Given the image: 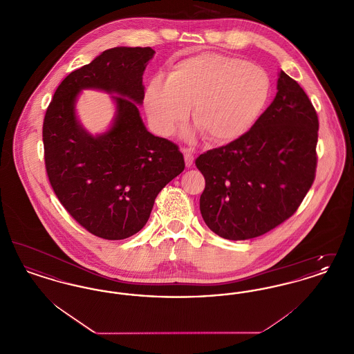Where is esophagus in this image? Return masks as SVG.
<instances>
[{
	"mask_svg": "<svg viewBox=\"0 0 354 354\" xmlns=\"http://www.w3.org/2000/svg\"><path fill=\"white\" fill-rule=\"evenodd\" d=\"M182 152L185 155V166L191 167L192 163H194V153H192L191 150H188V149H182Z\"/></svg>",
	"mask_w": 354,
	"mask_h": 354,
	"instance_id": "1",
	"label": "esophagus"
}]
</instances>
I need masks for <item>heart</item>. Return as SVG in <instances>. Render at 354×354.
<instances>
[{"label":"heart","mask_w":354,"mask_h":354,"mask_svg":"<svg viewBox=\"0 0 354 354\" xmlns=\"http://www.w3.org/2000/svg\"><path fill=\"white\" fill-rule=\"evenodd\" d=\"M270 81L264 68L225 54L207 51L175 65L169 75L156 73L145 93V107L153 130L169 135L194 118L215 143L245 134L270 98Z\"/></svg>","instance_id":"obj_1"}]
</instances>
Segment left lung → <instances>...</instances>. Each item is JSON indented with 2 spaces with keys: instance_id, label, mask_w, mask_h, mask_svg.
<instances>
[{
  "instance_id": "obj_1",
  "label": "left lung",
  "mask_w": 354,
  "mask_h": 354,
  "mask_svg": "<svg viewBox=\"0 0 354 354\" xmlns=\"http://www.w3.org/2000/svg\"><path fill=\"white\" fill-rule=\"evenodd\" d=\"M319 117L281 70L277 93L251 130L196 158L205 179L201 212L228 240L264 235L289 219L315 182Z\"/></svg>"
}]
</instances>
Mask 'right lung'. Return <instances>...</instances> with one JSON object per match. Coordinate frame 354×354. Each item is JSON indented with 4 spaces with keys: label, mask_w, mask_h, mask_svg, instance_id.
<instances>
[{
    "label": "right lung",
    "mask_w": 354,
    "mask_h": 354,
    "mask_svg": "<svg viewBox=\"0 0 354 354\" xmlns=\"http://www.w3.org/2000/svg\"><path fill=\"white\" fill-rule=\"evenodd\" d=\"M151 48H114L71 71L46 110L42 139L54 194L80 225L106 240L139 232L165 185L185 169L169 139L147 131L136 102L145 100L142 75ZM84 88L117 93L113 127L93 137L77 123L75 100Z\"/></svg>",
    "instance_id": "1"
}]
</instances>
